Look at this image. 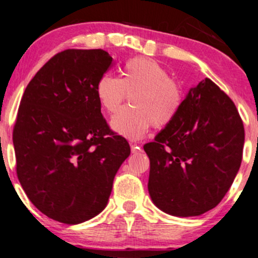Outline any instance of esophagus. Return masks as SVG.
Masks as SVG:
<instances>
[{"mask_svg":"<svg viewBox=\"0 0 258 258\" xmlns=\"http://www.w3.org/2000/svg\"><path fill=\"white\" fill-rule=\"evenodd\" d=\"M141 150H142L141 147L137 146V144H131V152L133 154H137V153L141 152Z\"/></svg>","mask_w":258,"mask_h":258,"instance_id":"esophagus-1","label":"esophagus"}]
</instances>
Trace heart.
I'll return each mask as SVG.
<instances>
[{
	"label": "heart",
	"instance_id": "1",
	"mask_svg": "<svg viewBox=\"0 0 258 258\" xmlns=\"http://www.w3.org/2000/svg\"><path fill=\"white\" fill-rule=\"evenodd\" d=\"M130 108H123L112 116L110 127L127 139H139L150 127H165L176 119L182 109L184 94L182 87L171 79L166 68L153 59L138 57L128 60L121 78L104 74L97 82L96 94L106 112L119 109L126 97Z\"/></svg>",
	"mask_w": 258,
	"mask_h": 258
}]
</instances>
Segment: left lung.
Here are the masks:
<instances>
[{
	"mask_svg": "<svg viewBox=\"0 0 258 258\" xmlns=\"http://www.w3.org/2000/svg\"><path fill=\"white\" fill-rule=\"evenodd\" d=\"M244 139L234 103L211 80H201L186 93L176 119L143 147L154 205L176 217L217 206L240 168Z\"/></svg>",
	"mask_w": 258,
	"mask_h": 258,
	"instance_id": "obj_1",
	"label": "left lung"
}]
</instances>
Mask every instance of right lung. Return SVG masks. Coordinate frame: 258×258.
I'll return each instance as SVG.
<instances>
[{"label": "right lung", "instance_id": "obj_1", "mask_svg": "<svg viewBox=\"0 0 258 258\" xmlns=\"http://www.w3.org/2000/svg\"><path fill=\"white\" fill-rule=\"evenodd\" d=\"M112 58L103 49H67L25 88L13 130L17 174L35 206L79 224L105 209L131 149L110 131L96 94Z\"/></svg>", "mask_w": 258, "mask_h": 258}]
</instances>
